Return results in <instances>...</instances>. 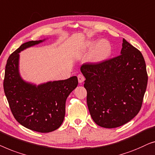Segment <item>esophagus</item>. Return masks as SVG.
Wrapping results in <instances>:
<instances>
[{"mask_svg":"<svg viewBox=\"0 0 155 155\" xmlns=\"http://www.w3.org/2000/svg\"><path fill=\"white\" fill-rule=\"evenodd\" d=\"M77 77H78V81L79 83H83L85 81V77L82 74H79Z\"/></svg>","mask_w":155,"mask_h":155,"instance_id":"1","label":"esophagus"}]
</instances>
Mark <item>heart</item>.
Returning a JSON list of instances; mask_svg holds the SVG:
<instances>
[{
    "label": "heart",
    "mask_w": 155,
    "mask_h": 155,
    "mask_svg": "<svg viewBox=\"0 0 155 155\" xmlns=\"http://www.w3.org/2000/svg\"><path fill=\"white\" fill-rule=\"evenodd\" d=\"M95 48L92 55L91 60L95 63H100L106 60L112 53V45L110 43L106 40L100 41H92L86 43V49L91 50Z\"/></svg>",
    "instance_id": "heart-1"
}]
</instances>
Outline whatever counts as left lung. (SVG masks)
Returning a JSON list of instances; mask_svg holds the SVG:
<instances>
[{
	"label": "left lung",
	"mask_w": 155,
	"mask_h": 155,
	"mask_svg": "<svg viewBox=\"0 0 155 155\" xmlns=\"http://www.w3.org/2000/svg\"><path fill=\"white\" fill-rule=\"evenodd\" d=\"M81 71L86 78L87 104L95 124L117 128L138 114L148 77L142 53L125 39L121 55L100 63H85Z\"/></svg>",
	"instance_id": "1"
}]
</instances>
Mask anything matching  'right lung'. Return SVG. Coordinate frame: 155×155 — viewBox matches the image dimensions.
Returning <instances> with one entry per match:
<instances>
[{
  "instance_id": "add662e5",
  "label": "right lung",
  "mask_w": 155,
  "mask_h": 155,
  "mask_svg": "<svg viewBox=\"0 0 155 155\" xmlns=\"http://www.w3.org/2000/svg\"><path fill=\"white\" fill-rule=\"evenodd\" d=\"M44 40L23 43L10 55L5 66L3 88L13 116L21 125L40 133L53 131L64 121L66 100L77 88V77L38 86L27 83L19 73V53Z\"/></svg>"
}]
</instances>
